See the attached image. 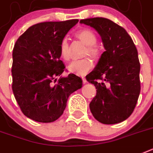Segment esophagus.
<instances>
[{
  "label": "esophagus",
  "instance_id": "34e87169",
  "mask_svg": "<svg viewBox=\"0 0 153 153\" xmlns=\"http://www.w3.org/2000/svg\"><path fill=\"white\" fill-rule=\"evenodd\" d=\"M82 79H83V83H84V84H86V83H87V79H85V77L82 76Z\"/></svg>",
  "mask_w": 153,
  "mask_h": 153
}]
</instances>
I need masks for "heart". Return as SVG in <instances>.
<instances>
[{"instance_id":"obj_1","label":"heart","mask_w":153,"mask_h":153,"mask_svg":"<svg viewBox=\"0 0 153 153\" xmlns=\"http://www.w3.org/2000/svg\"><path fill=\"white\" fill-rule=\"evenodd\" d=\"M76 38L79 39L81 42H83L85 45L88 46V48L84 52V55H89L93 59H97L99 57V50L96 46L97 36L92 30L89 29H82L78 30L76 33ZM59 51L60 55L65 61L68 62L70 60L71 53H70V46H69V40L66 37L62 39L60 45H59ZM93 66V62L89 58L80 59L78 61H74L68 66V69L69 72L74 73L77 75H84L88 73Z\"/></svg>"}]
</instances>
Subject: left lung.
<instances>
[{
  "label": "left lung",
  "instance_id": "1",
  "mask_svg": "<svg viewBox=\"0 0 153 153\" xmlns=\"http://www.w3.org/2000/svg\"><path fill=\"white\" fill-rule=\"evenodd\" d=\"M79 22L96 30L105 49L93 71L86 76L97 89L91 112L104 124L120 123L133 113L141 91L137 48L127 31L108 19L92 18Z\"/></svg>",
  "mask_w": 153,
  "mask_h": 153
}]
</instances>
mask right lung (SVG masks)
Segmentation results:
<instances>
[{
	"label": "right lung",
	"mask_w": 153,
	"mask_h": 153,
	"mask_svg": "<svg viewBox=\"0 0 153 153\" xmlns=\"http://www.w3.org/2000/svg\"><path fill=\"white\" fill-rule=\"evenodd\" d=\"M78 21L35 24L16 40L12 52V91L22 113L33 120L51 123L58 120L69 95L82 88L81 78L75 74L61 76L65 65L59 51L62 39ZM57 76H60L58 81Z\"/></svg>",
	"instance_id": "obj_1"
}]
</instances>
